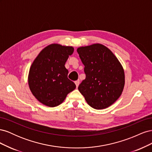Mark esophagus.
I'll return each mask as SVG.
<instances>
[{"label":"esophagus","instance_id":"34e87169","mask_svg":"<svg viewBox=\"0 0 152 152\" xmlns=\"http://www.w3.org/2000/svg\"><path fill=\"white\" fill-rule=\"evenodd\" d=\"M75 85H76V86H77V87H78V86H79V83H80V81H79V80H76V81L75 82Z\"/></svg>","mask_w":152,"mask_h":152}]
</instances>
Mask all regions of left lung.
<instances>
[{
  "mask_svg": "<svg viewBox=\"0 0 152 152\" xmlns=\"http://www.w3.org/2000/svg\"><path fill=\"white\" fill-rule=\"evenodd\" d=\"M85 66L86 79L79 91L87 104L96 110L107 108L120 97L125 85L124 68L117 58L101 44L77 49Z\"/></svg>",
  "mask_w": 152,
  "mask_h": 152,
  "instance_id": "8db88e82",
  "label": "left lung"
}]
</instances>
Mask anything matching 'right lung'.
<instances>
[{
    "mask_svg": "<svg viewBox=\"0 0 152 152\" xmlns=\"http://www.w3.org/2000/svg\"><path fill=\"white\" fill-rule=\"evenodd\" d=\"M73 50L72 46L50 44L41 50L32 63L28 85L32 94L41 103L49 107H56L75 89L74 82L68 79V71L65 66Z\"/></svg>",
    "mask_w": 152,
    "mask_h": 152,
    "instance_id": "add662e5",
    "label": "right lung"
}]
</instances>
